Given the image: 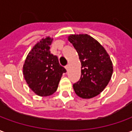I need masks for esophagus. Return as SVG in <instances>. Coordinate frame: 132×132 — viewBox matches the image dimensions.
Here are the masks:
<instances>
[{
	"label": "esophagus",
	"instance_id": "34e87169",
	"mask_svg": "<svg viewBox=\"0 0 132 132\" xmlns=\"http://www.w3.org/2000/svg\"><path fill=\"white\" fill-rule=\"evenodd\" d=\"M65 68H66V71H69V65H66V66H65Z\"/></svg>",
	"mask_w": 132,
	"mask_h": 132
}]
</instances>
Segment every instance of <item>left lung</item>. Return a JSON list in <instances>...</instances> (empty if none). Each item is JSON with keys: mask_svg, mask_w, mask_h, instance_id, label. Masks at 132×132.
<instances>
[{"mask_svg": "<svg viewBox=\"0 0 132 132\" xmlns=\"http://www.w3.org/2000/svg\"><path fill=\"white\" fill-rule=\"evenodd\" d=\"M69 40L76 49L81 62V76L73 85L78 96L88 99L97 96L110 80L113 67L102 45L88 35H71Z\"/></svg>", "mask_w": 132, "mask_h": 132, "instance_id": "obj_1", "label": "left lung"}]
</instances>
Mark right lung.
<instances>
[{
	"instance_id": "add662e5",
	"label": "right lung",
	"mask_w": 132,
	"mask_h": 132,
	"mask_svg": "<svg viewBox=\"0 0 132 132\" xmlns=\"http://www.w3.org/2000/svg\"><path fill=\"white\" fill-rule=\"evenodd\" d=\"M52 39H42L27 55L23 66L24 79L30 88L42 97L57 90L61 76L66 70L59 64L58 57L49 51Z\"/></svg>"
}]
</instances>
